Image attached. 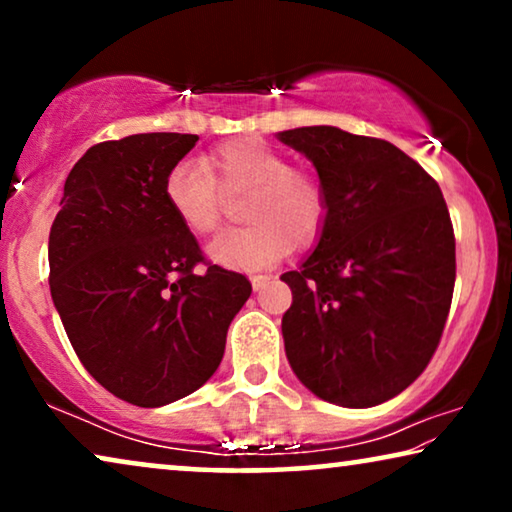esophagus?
Returning a JSON list of instances; mask_svg holds the SVG:
<instances>
[{
	"mask_svg": "<svg viewBox=\"0 0 512 512\" xmlns=\"http://www.w3.org/2000/svg\"><path fill=\"white\" fill-rule=\"evenodd\" d=\"M270 279L272 275H263V272H258V275H251V286H254V291H261Z\"/></svg>",
	"mask_w": 512,
	"mask_h": 512,
	"instance_id": "esophagus-1",
	"label": "esophagus"
}]
</instances>
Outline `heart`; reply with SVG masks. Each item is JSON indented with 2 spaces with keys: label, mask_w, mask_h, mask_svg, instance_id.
<instances>
[{
  "label": "heart",
  "mask_w": 512,
  "mask_h": 512,
  "mask_svg": "<svg viewBox=\"0 0 512 512\" xmlns=\"http://www.w3.org/2000/svg\"><path fill=\"white\" fill-rule=\"evenodd\" d=\"M244 193L249 226L228 230L209 244L216 263L258 270L279 261L296 244H312L328 216L326 188L312 172L291 167L289 158L263 139L242 137L209 153L205 163L179 160L165 174L163 195L181 226L193 235L219 228L223 193Z\"/></svg>",
  "instance_id": "1"
}]
</instances>
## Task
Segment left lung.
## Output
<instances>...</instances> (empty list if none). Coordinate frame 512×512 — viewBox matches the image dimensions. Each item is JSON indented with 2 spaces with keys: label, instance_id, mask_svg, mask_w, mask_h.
Masks as SVG:
<instances>
[{
  "label": "left lung",
  "instance_id": "left-lung-1",
  "mask_svg": "<svg viewBox=\"0 0 512 512\" xmlns=\"http://www.w3.org/2000/svg\"><path fill=\"white\" fill-rule=\"evenodd\" d=\"M326 188L317 247L284 272L282 317L293 373L314 396L373 408L429 366L452 305L457 258L440 186L398 146L333 125L277 135Z\"/></svg>",
  "mask_w": 512,
  "mask_h": 512
}]
</instances>
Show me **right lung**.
Returning <instances> with one entry per match:
<instances>
[{"label":"right lung","instance_id":"add662e5","mask_svg":"<svg viewBox=\"0 0 512 512\" xmlns=\"http://www.w3.org/2000/svg\"><path fill=\"white\" fill-rule=\"evenodd\" d=\"M195 142L144 132L90 146L48 235V284L76 356L139 408L200 389L251 296L249 279L209 263L165 202V174Z\"/></svg>","mask_w":512,"mask_h":512}]
</instances>
